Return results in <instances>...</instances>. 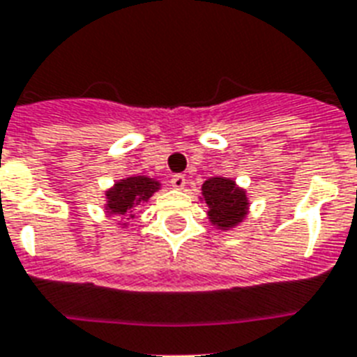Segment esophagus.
I'll return each mask as SVG.
<instances>
[{"instance_id":"1","label":"esophagus","mask_w":357,"mask_h":357,"mask_svg":"<svg viewBox=\"0 0 357 357\" xmlns=\"http://www.w3.org/2000/svg\"><path fill=\"white\" fill-rule=\"evenodd\" d=\"M171 186L175 188V190H184V186H186V176L173 175L171 176Z\"/></svg>"}]
</instances>
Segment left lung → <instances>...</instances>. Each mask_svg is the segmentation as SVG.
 <instances>
[{
	"label": "left lung",
	"instance_id": "1",
	"mask_svg": "<svg viewBox=\"0 0 357 357\" xmlns=\"http://www.w3.org/2000/svg\"><path fill=\"white\" fill-rule=\"evenodd\" d=\"M199 199L206 202L208 221L221 232L232 230L249 215V195L228 176H210L204 181Z\"/></svg>",
	"mask_w": 357,
	"mask_h": 357
}]
</instances>
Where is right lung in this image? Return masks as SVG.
<instances>
[{"label":"right lung","mask_w":357,"mask_h":357,"mask_svg":"<svg viewBox=\"0 0 357 357\" xmlns=\"http://www.w3.org/2000/svg\"><path fill=\"white\" fill-rule=\"evenodd\" d=\"M162 188L160 181L145 175H129L114 182V186L105 190V215H119L121 219L136 218V206L149 199ZM127 227V223H119Z\"/></svg>","instance_id":"1"}]
</instances>
